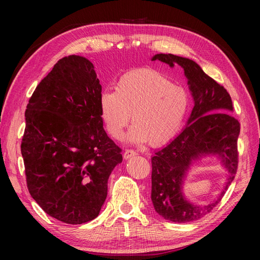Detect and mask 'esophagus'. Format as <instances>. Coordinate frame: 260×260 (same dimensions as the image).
Segmentation results:
<instances>
[{
	"label": "esophagus",
	"instance_id": "1",
	"mask_svg": "<svg viewBox=\"0 0 260 260\" xmlns=\"http://www.w3.org/2000/svg\"><path fill=\"white\" fill-rule=\"evenodd\" d=\"M135 155H136V152H134L133 150H125V152H124V154H123V157H124L125 159H128V158L133 157V156H135Z\"/></svg>",
	"mask_w": 260,
	"mask_h": 260
}]
</instances>
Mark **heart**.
I'll use <instances>...</instances> for the list:
<instances>
[{"instance_id":"b5f03b06","label":"heart","mask_w":260,"mask_h":260,"mask_svg":"<svg viewBox=\"0 0 260 260\" xmlns=\"http://www.w3.org/2000/svg\"><path fill=\"white\" fill-rule=\"evenodd\" d=\"M191 98L183 87L153 69H139L121 76L116 90L99 96V115L114 139L124 134L131 117L135 124L127 139L163 145L178 134L189 113Z\"/></svg>"}]
</instances>
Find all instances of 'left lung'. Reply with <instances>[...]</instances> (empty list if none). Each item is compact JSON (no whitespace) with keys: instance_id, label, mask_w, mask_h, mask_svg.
<instances>
[{"instance_id":"left-lung-1","label":"left lung","mask_w":260,"mask_h":260,"mask_svg":"<svg viewBox=\"0 0 260 260\" xmlns=\"http://www.w3.org/2000/svg\"><path fill=\"white\" fill-rule=\"evenodd\" d=\"M175 64L184 70L193 99V109L181 133L152 156L153 207L169 221L186 223L204 217L217 206L235 179L238 167L237 141L240 124L233 115L228 91L209 77L196 61L174 54L157 53L152 61ZM218 158L228 178L217 198L208 204H196L184 194V183L191 168L203 158Z\"/></svg>"}]
</instances>
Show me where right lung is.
<instances>
[{
	"label": "right lung",
	"mask_w": 260,
	"mask_h": 260,
	"mask_svg": "<svg viewBox=\"0 0 260 260\" xmlns=\"http://www.w3.org/2000/svg\"><path fill=\"white\" fill-rule=\"evenodd\" d=\"M93 68L81 56L60 59L25 110L21 153L27 189L47 214L69 224L97 217L109 175L123 161L103 127Z\"/></svg>",
	"instance_id": "obj_1"
}]
</instances>
